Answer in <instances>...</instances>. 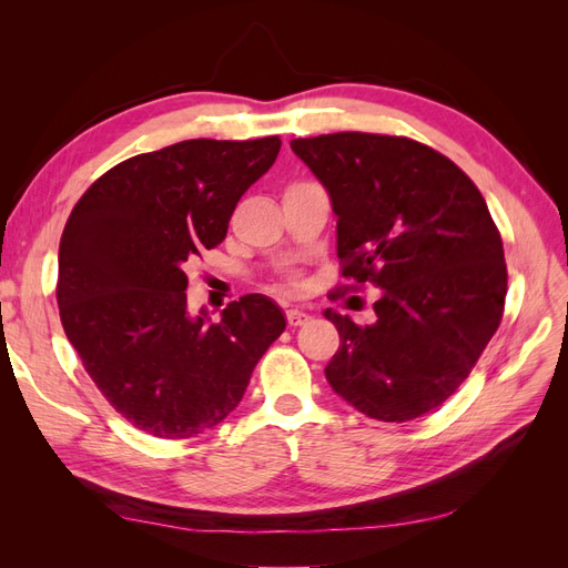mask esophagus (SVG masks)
Returning a JSON list of instances; mask_svg holds the SVG:
<instances>
[{
	"mask_svg": "<svg viewBox=\"0 0 568 568\" xmlns=\"http://www.w3.org/2000/svg\"><path fill=\"white\" fill-rule=\"evenodd\" d=\"M307 320H311V315L298 311V307H291V311H286L288 326H303V324H307Z\"/></svg>",
	"mask_w": 568,
	"mask_h": 568,
	"instance_id": "esophagus-1",
	"label": "esophagus"
}]
</instances>
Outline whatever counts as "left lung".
<instances>
[{"mask_svg": "<svg viewBox=\"0 0 568 568\" xmlns=\"http://www.w3.org/2000/svg\"><path fill=\"white\" fill-rule=\"evenodd\" d=\"M291 151L332 199L341 274L382 291L374 324L324 311L341 336L326 382L372 419H417L467 379L503 320L488 205L450 159L405 136L336 132Z\"/></svg>", "mask_w": 568, "mask_h": 568, "instance_id": "obj_1", "label": "left lung"}]
</instances>
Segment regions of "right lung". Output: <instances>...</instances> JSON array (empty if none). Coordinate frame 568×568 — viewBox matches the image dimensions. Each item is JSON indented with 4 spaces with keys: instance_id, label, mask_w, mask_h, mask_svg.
<instances>
[{
    "instance_id": "add662e5",
    "label": "right lung",
    "mask_w": 568,
    "mask_h": 568,
    "mask_svg": "<svg viewBox=\"0 0 568 568\" xmlns=\"http://www.w3.org/2000/svg\"><path fill=\"white\" fill-rule=\"evenodd\" d=\"M280 136L186 140L101 175L65 222L57 301L68 341L104 398L159 438L230 417L286 326L263 294L211 320L189 313L186 263L227 234L236 201L272 168Z\"/></svg>"
}]
</instances>
